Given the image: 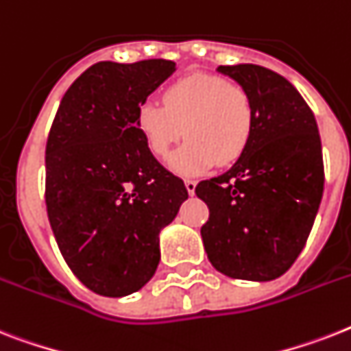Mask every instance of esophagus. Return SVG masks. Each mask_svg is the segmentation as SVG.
<instances>
[{
	"instance_id": "obj_1",
	"label": "esophagus",
	"mask_w": 351,
	"mask_h": 351,
	"mask_svg": "<svg viewBox=\"0 0 351 351\" xmlns=\"http://www.w3.org/2000/svg\"><path fill=\"white\" fill-rule=\"evenodd\" d=\"M185 189H187V193H189V195H195L196 180H191V178H187V180H185Z\"/></svg>"
}]
</instances>
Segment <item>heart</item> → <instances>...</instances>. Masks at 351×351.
I'll return each instance as SVG.
<instances>
[{
  "mask_svg": "<svg viewBox=\"0 0 351 351\" xmlns=\"http://www.w3.org/2000/svg\"><path fill=\"white\" fill-rule=\"evenodd\" d=\"M136 128L147 149L158 158L187 135L169 156L178 175H202L215 166H229L245 153L254 128V106L243 86L213 73H189L166 88L164 104L142 102Z\"/></svg>",
  "mask_w": 351,
  "mask_h": 351,
  "instance_id": "obj_1",
  "label": "heart"
}]
</instances>
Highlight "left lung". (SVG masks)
<instances>
[{"instance_id": "8db88e82", "label": "left lung", "mask_w": 351, "mask_h": 351, "mask_svg": "<svg viewBox=\"0 0 351 351\" xmlns=\"http://www.w3.org/2000/svg\"><path fill=\"white\" fill-rule=\"evenodd\" d=\"M218 72L247 90L254 128L234 166L196 185L209 207L202 240L221 274L270 281L301 254L323 198L317 122L301 93L269 68L234 64Z\"/></svg>"}]
</instances>
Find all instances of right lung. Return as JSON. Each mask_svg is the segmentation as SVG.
<instances>
[{
	"label": "right lung",
	"mask_w": 351,
	"mask_h": 351,
	"mask_svg": "<svg viewBox=\"0 0 351 351\" xmlns=\"http://www.w3.org/2000/svg\"><path fill=\"white\" fill-rule=\"evenodd\" d=\"M175 70L166 59L97 62L68 88L48 133V220L68 267L95 294L122 298L153 278L158 234L187 200L136 128L141 104Z\"/></svg>",
	"instance_id": "right-lung-1"
}]
</instances>
